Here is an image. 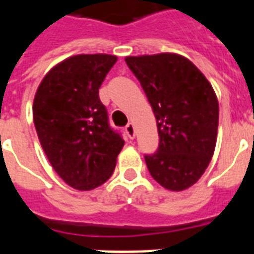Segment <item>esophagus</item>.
Listing matches in <instances>:
<instances>
[{
    "label": "esophagus",
    "mask_w": 254,
    "mask_h": 254,
    "mask_svg": "<svg viewBox=\"0 0 254 254\" xmlns=\"http://www.w3.org/2000/svg\"><path fill=\"white\" fill-rule=\"evenodd\" d=\"M125 131H127V134L129 138H134V135H135V129H134V125L131 123H129L125 127Z\"/></svg>",
    "instance_id": "esophagus-1"
}]
</instances>
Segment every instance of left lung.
<instances>
[{
	"label": "left lung",
	"instance_id": "8db88e82",
	"mask_svg": "<svg viewBox=\"0 0 254 254\" xmlns=\"http://www.w3.org/2000/svg\"><path fill=\"white\" fill-rule=\"evenodd\" d=\"M154 112L159 145L145 155L149 173L170 191L195 185L212 159L219 101L192 62L173 53L125 58Z\"/></svg>",
	"mask_w": 254,
	"mask_h": 254
}]
</instances>
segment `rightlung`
<instances>
[{
  "mask_svg": "<svg viewBox=\"0 0 254 254\" xmlns=\"http://www.w3.org/2000/svg\"><path fill=\"white\" fill-rule=\"evenodd\" d=\"M117 57L81 54L46 73L33 104L42 149L57 174L73 189L89 191L111 178L124 139L108 123L99 88Z\"/></svg>",
  "mask_w": 254,
  "mask_h": 254,
  "instance_id": "obj_1",
  "label": "right lung"
}]
</instances>
